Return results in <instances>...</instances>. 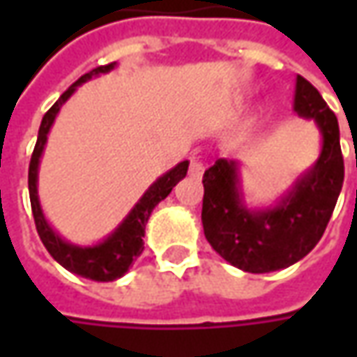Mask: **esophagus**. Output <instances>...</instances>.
<instances>
[{"mask_svg": "<svg viewBox=\"0 0 357 357\" xmlns=\"http://www.w3.org/2000/svg\"><path fill=\"white\" fill-rule=\"evenodd\" d=\"M202 172H204V165H202V162H200V160L197 157L190 158V167H188V174H190L192 178H200V176H202Z\"/></svg>", "mask_w": 357, "mask_h": 357, "instance_id": "obj_1", "label": "esophagus"}]
</instances>
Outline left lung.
<instances>
[{"label": "left lung", "instance_id": "8db88e82", "mask_svg": "<svg viewBox=\"0 0 357 357\" xmlns=\"http://www.w3.org/2000/svg\"><path fill=\"white\" fill-rule=\"evenodd\" d=\"M294 111L320 130V155L274 204L252 206L246 200L236 158H218L202 176L204 236L227 262L244 272L264 274L302 260L322 238L344 185L336 115L300 75Z\"/></svg>", "mask_w": 357, "mask_h": 357}]
</instances>
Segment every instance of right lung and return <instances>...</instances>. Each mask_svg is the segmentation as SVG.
Returning a JSON list of instances; mask_svg holds the SVG:
<instances>
[{"instance_id": "1", "label": "right lung", "mask_w": 357, "mask_h": 357, "mask_svg": "<svg viewBox=\"0 0 357 357\" xmlns=\"http://www.w3.org/2000/svg\"><path fill=\"white\" fill-rule=\"evenodd\" d=\"M115 67H117V63L97 67V69H93L89 73H85L79 81H75L69 89L63 93L61 97H59V101L43 115L33 155H31V162H29V199H31V211H33L37 234H39V238L43 242V246L53 256V260H57L65 270L95 282H113L129 272L130 264L143 252L144 227H146V222L151 218V213L155 211V206L160 200H165L171 195L172 188L176 186L178 181L185 178L186 171H188V160H183L176 167H172L171 171L160 174L157 181L144 190L143 197L135 202V206L119 222L117 228L111 234H107L103 240L95 242V244H87V246L73 244V242L63 238L61 234L49 225L47 216L43 213V208H41L39 192H37L39 162H41L45 144H47L49 130L53 127L55 117L59 115L61 107L71 99V95L75 93L77 87H81L83 83L91 81L93 77L105 75V73L113 71Z\"/></svg>"}]
</instances>
